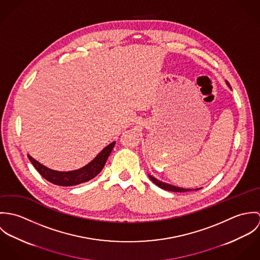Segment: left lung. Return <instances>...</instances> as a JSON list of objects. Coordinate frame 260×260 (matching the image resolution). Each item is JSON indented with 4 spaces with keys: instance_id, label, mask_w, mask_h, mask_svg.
Masks as SVG:
<instances>
[{
    "instance_id": "1",
    "label": "left lung",
    "mask_w": 260,
    "mask_h": 260,
    "mask_svg": "<svg viewBox=\"0 0 260 260\" xmlns=\"http://www.w3.org/2000/svg\"><path fill=\"white\" fill-rule=\"evenodd\" d=\"M226 84H227V86L230 88V85H229V83H228L227 81H226ZM149 178H150V180H151L154 184H156L158 187H160V188H162V189H164V190H167V191H173V192H188V191H192V190H193V189H185V188H180V187L171 185V184H168V183H164V182H162V181L156 179L155 177H153V176H151V175H149ZM194 190H198V189H194Z\"/></svg>"
}]
</instances>
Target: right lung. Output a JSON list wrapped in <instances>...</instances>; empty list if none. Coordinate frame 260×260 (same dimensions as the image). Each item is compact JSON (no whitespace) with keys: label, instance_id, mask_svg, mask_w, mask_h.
Returning a JSON list of instances; mask_svg holds the SVG:
<instances>
[{"label":"right lung","instance_id":"add662e5","mask_svg":"<svg viewBox=\"0 0 260 260\" xmlns=\"http://www.w3.org/2000/svg\"><path fill=\"white\" fill-rule=\"evenodd\" d=\"M114 145H115V142L110 143L86 166L77 170L67 171V172L52 170L44 166L40 162H38L37 160H35L29 154H28V158L31 161V163L34 165V167L37 169L38 172L49 182L59 186L78 185L80 183H84L93 179L101 172L113 150Z\"/></svg>","mask_w":260,"mask_h":260}]
</instances>
